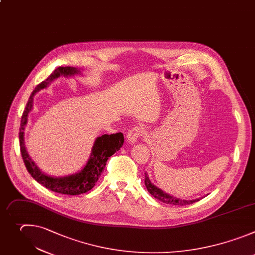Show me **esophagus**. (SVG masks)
Here are the masks:
<instances>
[{"mask_svg":"<svg viewBox=\"0 0 255 255\" xmlns=\"http://www.w3.org/2000/svg\"><path fill=\"white\" fill-rule=\"evenodd\" d=\"M143 133V129L139 127L132 128L127 134V140L130 143H133L137 140V138Z\"/></svg>","mask_w":255,"mask_h":255,"instance_id":"esophagus-1","label":"esophagus"}]
</instances>
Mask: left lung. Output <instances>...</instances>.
<instances>
[{"label": "left lung", "instance_id": "1", "mask_svg": "<svg viewBox=\"0 0 255 255\" xmlns=\"http://www.w3.org/2000/svg\"><path fill=\"white\" fill-rule=\"evenodd\" d=\"M144 185H145L147 191L149 192V194L152 197H155L157 200H159L163 203H166V204L185 206V205L193 204V203L199 201V199H196V200H182V199L174 197L170 194H167L166 192H164L163 190H161L160 188H158L157 186H155L149 181V179L147 177V174H144Z\"/></svg>", "mask_w": 255, "mask_h": 255}]
</instances>
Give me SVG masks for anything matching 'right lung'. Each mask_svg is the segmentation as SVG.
Instances as JSON below:
<instances>
[{"mask_svg":"<svg viewBox=\"0 0 255 255\" xmlns=\"http://www.w3.org/2000/svg\"><path fill=\"white\" fill-rule=\"evenodd\" d=\"M80 70L75 67H58L46 80L42 81L36 86L34 91L31 93L28 103L26 105L25 111L21 119V127L19 132L20 148L23 161L25 163L26 169L29 174L42 186L45 188L64 195H79L91 190L95 183L97 182L100 175L107 165V161L115 152H117L124 143V134L122 132H117L113 134H104L98 136L91 149L90 158L87 161L85 167L78 173L65 176V177H52L43 173L37 165L30 158L28 151L25 147L24 141V129L28 122V115L33 108V97L39 90L46 88L54 79L60 76H72L79 74Z\"/></svg>","mask_w":255,"mask_h":255,"instance_id":"1","label":"right lung"}]
</instances>
